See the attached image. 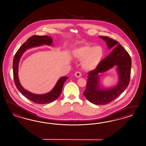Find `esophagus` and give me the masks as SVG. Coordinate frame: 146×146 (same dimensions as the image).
Masks as SVG:
<instances>
[{"instance_id": "esophagus-1", "label": "esophagus", "mask_w": 146, "mask_h": 146, "mask_svg": "<svg viewBox=\"0 0 146 146\" xmlns=\"http://www.w3.org/2000/svg\"><path fill=\"white\" fill-rule=\"evenodd\" d=\"M75 76L77 78H80L81 76V73L80 72H76L74 74Z\"/></svg>"}]
</instances>
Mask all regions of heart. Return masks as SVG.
Returning a JSON list of instances; mask_svg holds the SVG:
<instances>
[{"label":"heart","instance_id":"heart-1","mask_svg":"<svg viewBox=\"0 0 146 146\" xmlns=\"http://www.w3.org/2000/svg\"><path fill=\"white\" fill-rule=\"evenodd\" d=\"M74 57L83 60L82 66L87 71L95 70L102 61L104 51L101 46L84 45L74 49L73 51Z\"/></svg>","mask_w":146,"mask_h":146}]
</instances>
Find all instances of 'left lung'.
<instances>
[{
  "instance_id": "left-lung-1",
  "label": "left lung",
  "mask_w": 146,
  "mask_h": 146,
  "mask_svg": "<svg viewBox=\"0 0 146 146\" xmlns=\"http://www.w3.org/2000/svg\"><path fill=\"white\" fill-rule=\"evenodd\" d=\"M100 37L106 42L108 49L115 48L102 60L96 69L88 73L87 84L84 95L87 100L94 104L105 105L115 100L128 87L132 62L128 52L118 42L107 36ZM114 66H117L119 83L112 88L102 89L99 83L98 74Z\"/></svg>"
}]
</instances>
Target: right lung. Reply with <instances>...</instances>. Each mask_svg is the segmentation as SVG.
Masks as SVG:
<instances>
[{"mask_svg": "<svg viewBox=\"0 0 146 146\" xmlns=\"http://www.w3.org/2000/svg\"><path fill=\"white\" fill-rule=\"evenodd\" d=\"M43 44L48 45H52V38L51 37L48 36L34 35L31 36L25 43L22 44L16 52L14 57L13 63L14 80L17 88L19 92L28 100L36 104H40L49 103L55 101L60 95L64 82L68 78L67 76H62L60 78L53 89L49 93L45 94H35L27 91L23 88L18 78V65L20 58L27 49L37 47Z\"/></svg>", "mask_w": 146, "mask_h": 146, "instance_id": "obj_1", "label": "right lung"}]
</instances>
